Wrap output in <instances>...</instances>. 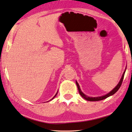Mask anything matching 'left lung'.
<instances>
[{
    "label": "left lung",
    "mask_w": 132,
    "mask_h": 132,
    "mask_svg": "<svg viewBox=\"0 0 132 132\" xmlns=\"http://www.w3.org/2000/svg\"><path fill=\"white\" fill-rule=\"evenodd\" d=\"M126 68H127V66H126V69H125V71H124L123 74H122V77L121 78L120 82H118V84L117 85L115 86V87L113 88V89L111 91H110L109 93H108L107 94L104 95H103V96H100V97H88L87 95H86L84 93H83V92L81 91L80 88V86H79V85L78 84V82H77V81H76V85H77V88H78V90H79V94H80V95L82 96L83 98L84 99H85V100H88V101H90V102H95V101H100V100H104V99H105L106 98H108V97H109L110 96H111V95H112L116 93V92L118 91L119 89V88H120L121 85L122 84V80H123V78H124V74H125V72H126Z\"/></svg>",
    "instance_id": "1"
}]
</instances>
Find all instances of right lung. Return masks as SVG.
Masks as SVG:
<instances>
[{
    "mask_svg": "<svg viewBox=\"0 0 132 132\" xmlns=\"http://www.w3.org/2000/svg\"><path fill=\"white\" fill-rule=\"evenodd\" d=\"M57 93H56V94H55V96H54V97H53V98H52V99H51V100H49V101H51V100H53V98H55V97H56V95H57Z\"/></svg>",
    "mask_w": 132,
    "mask_h": 132,
    "instance_id": "1",
    "label": "right lung"
}]
</instances>
